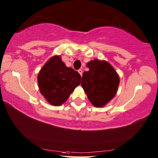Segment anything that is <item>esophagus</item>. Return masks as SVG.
<instances>
[{
	"instance_id": "34e87169",
	"label": "esophagus",
	"mask_w": 158,
	"mask_h": 158,
	"mask_svg": "<svg viewBox=\"0 0 158 158\" xmlns=\"http://www.w3.org/2000/svg\"><path fill=\"white\" fill-rule=\"evenodd\" d=\"M78 73L80 74V75L82 76V74H83V70H82L81 69H79V70H78Z\"/></svg>"
}]
</instances>
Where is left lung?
Instances as JSON below:
<instances>
[{
    "label": "left lung",
    "instance_id": "1",
    "mask_svg": "<svg viewBox=\"0 0 158 158\" xmlns=\"http://www.w3.org/2000/svg\"><path fill=\"white\" fill-rule=\"evenodd\" d=\"M88 71L83 73L81 86L92 104L102 107L117 93L119 78L109 63L95 59L87 64Z\"/></svg>",
    "mask_w": 158,
    "mask_h": 158
}]
</instances>
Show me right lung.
I'll use <instances>...</instances> for the list:
<instances>
[{
  "mask_svg": "<svg viewBox=\"0 0 158 158\" xmlns=\"http://www.w3.org/2000/svg\"><path fill=\"white\" fill-rule=\"evenodd\" d=\"M81 83V75L65 66L59 56H54L45 64L38 74L40 92L53 106H60Z\"/></svg>",
  "mask_w": 158,
  "mask_h": 158,
  "instance_id": "obj_1",
  "label": "right lung"
}]
</instances>
